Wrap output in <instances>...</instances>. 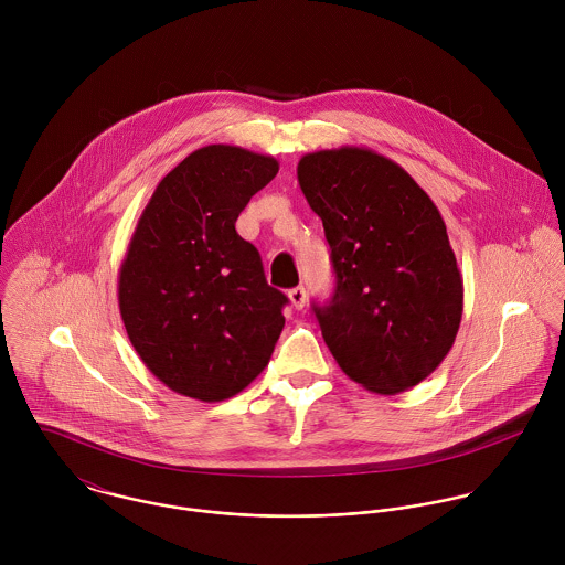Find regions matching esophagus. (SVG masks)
Here are the masks:
<instances>
[{"label": "esophagus", "instance_id": "esophagus-1", "mask_svg": "<svg viewBox=\"0 0 565 565\" xmlns=\"http://www.w3.org/2000/svg\"><path fill=\"white\" fill-rule=\"evenodd\" d=\"M289 300H291V305H294L296 309H302L305 302H307V289H305V287H294V289L289 291Z\"/></svg>", "mask_w": 565, "mask_h": 565}]
</instances>
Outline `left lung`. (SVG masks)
I'll return each mask as SVG.
<instances>
[{
	"label": "left lung",
	"mask_w": 565,
	"mask_h": 565,
	"mask_svg": "<svg viewBox=\"0 0 565 565\" xmlns=\"http://www.w3.org/2000/svg\"><path fill=\"white\" fill-rule=\"evenodd\" d=\"M298 182L337 276L330 302L313 307L330 354L374 394L415 387L446 359L463 316V276L437 206L367 148L305 154Z\"/></svg>",
	"instance_id": "left-lung-1"
}]
</instances>
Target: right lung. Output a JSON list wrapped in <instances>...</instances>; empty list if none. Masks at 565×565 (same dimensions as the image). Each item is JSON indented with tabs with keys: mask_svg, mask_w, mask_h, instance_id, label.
Returning a JSON list of instances; mask_svg holds the SVG:
<instances>
[{
	"mask_svg": "<svg viewBox=\"0 0 565 565\" xmlns=\"http://www.w3.org/2000/svg\"><path fill=\"white\" fill-rule=\"evenodd\" d=\"M278 173L274 157L206 146L178 162L143 209L119 267L128 339L171 392L222 403L269 363L287 296L235 222Z\"/></svg>",
	"mask_w": 565,
	"mask_h": 565,
	"instance_id": "obj_1",
	"label": "right lung"
}]
</instances>
